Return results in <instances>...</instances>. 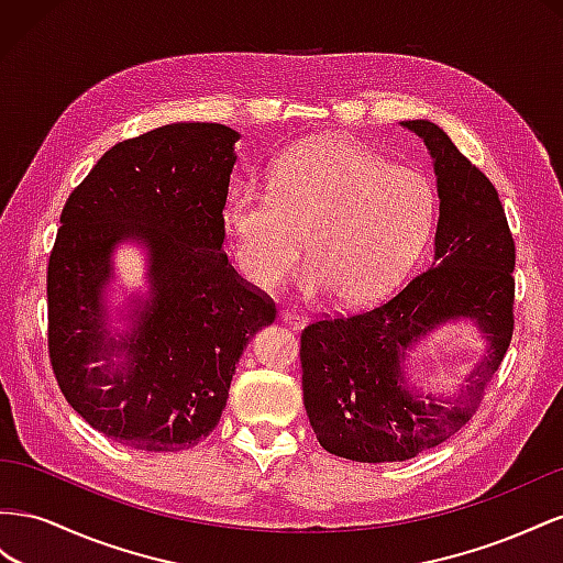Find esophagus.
<instances>
[{
    "mask_svg": "<svg viewBox=\"0 0 563 563\" xmlns=\"http://www.w3.org/2000/svg\"><path fill=\"white\" fill-rule=\"evenodd\" d=\"M278 318H280V323H285L287 328H292V330H301L303 325H307V316L299 313V311H292V309H283L278 313Z\"/></svg>",
    "mask_w": 563,
    "mask_h": 563,
    "instance_id": "esophagus-1",
    "label": "esophagus"
}]
</instances>
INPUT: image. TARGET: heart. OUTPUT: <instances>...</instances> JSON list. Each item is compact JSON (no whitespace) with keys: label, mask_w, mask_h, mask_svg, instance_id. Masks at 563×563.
Segmentation results:
<instances>
[{"label":"heart","mask_w":563,"mask_h":563,"mask_svg":"<svg viewBox=\"0 0 563 563\" xmlns=\"http://www.w3.org/2000/svg\"><path fill=\"white\" fill-rule=\"evenodd\" d=\"M437 214V188L424 174L325 139L280 157L268 190L233 188L221 229L240 278L256 290L278 285L307 250L311 264L297 280L303 295L332 292L342 307H367L408 278Z\"/></svg>","instance_id":"heart-1"}]
</instances>
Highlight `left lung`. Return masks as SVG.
I'll list each match as a JSON object with an SVG mask.
<instances>
[{
  "label": "left lung",
  "instance_id": "8db88e82",
  "mask_svg": "<svg viewBox=\"0 0 563 563\" xmlns=\"http://www.w3.org/2000/svg\"><path fill=\"white\" fill-rule=\"evenodd\" d=\"M424 141L439 192L433 260L382 307L301 332L303 408L328 453L404 462L472 420L514 330V240L495 186L439 124L400 122ZM476 327L487 351L448 397L409 375V353L445 324Z\"/></svg>",
  "mask_w": 563,
  "mask_h": 563
}]
</instances>
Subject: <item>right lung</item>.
<instances>
[{"label":"right lung","mask_w":563,"mask_h":563,"mask_svg":"<svg viewBox=\"0 0 563 563\" xmlns=\"http://www.w3.org/2000/svg\"><path fill=\"white\" fill-rule=\"evenodd\" d=\"M238 139L217 122L157 126L112 146L63 207L46 276L54 375L85 422L136 451L210 437L245 346L276 320L223 252ZM122 244L144 252L147 287L112 308Z\"/></svg>","instance_id":"add662e5"}]
</instances>
